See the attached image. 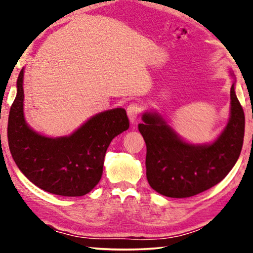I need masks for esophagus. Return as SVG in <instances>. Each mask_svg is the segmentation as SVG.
I'll return each instance as SVG.
<instances>
[{
	"label": "esophagus",
	"mask_w": 253,
	"mask_h": 253,
	"mask_svg": "<svg viewBox=\"0 0 253 253\" xmlns=\"http://www.w3.org/2000/svg\"><path fill=\"white\" fill-rule=\"evenodd\" d=\"M141 112V107L139 103L137 102H131L129 106H127V109H126V113H127V116H129V120L131 123H134L138 119V116H139V114Z\"/></svg>",
	"instance_id": "1"
}]
</instances>
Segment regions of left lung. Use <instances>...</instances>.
<instances>
[{
  "mask_svg": "<svg viewBox=\"0 0 253 253\" xmlns=\"http://www.w3.org/2000/svg\"><path fill=\"white\" fill-rule=\"evenodd\" d=\"M230 120L211 145L186 144L157 114L143 115L138 126L146 143V176L151 188L171 198H186L216 185L226 177L240 157L245 117L230 88Z\"/></svg>",
  "mask_w": 253,
  "mask_h": 253,
  "instance_id": "obj_1",
  "label": "left lung"
}]
</instances>
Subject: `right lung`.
Returning a JSON list of instances; mask_svg holds the SVG:
<instances>
[{
  "mask_svg": "<svg viewBox=\"0 0 253 253\" xmlns=\"http://www.w3.org/2000/svg\"><path fill=\"white\" fill-rule=\"evenodd\" d=\"M23 77L8 121V143L20 171L38 188L57 196L79 197L91 191L102 175L110 141L129 129L123 108L100 113L69 137L48 138L30 129L23 113Z\"/></svg>",
  "mask_w": 253,
  "mask_h": 253,
  "instance_id": "1",
  "label": "right lung"
}]
</instances>
